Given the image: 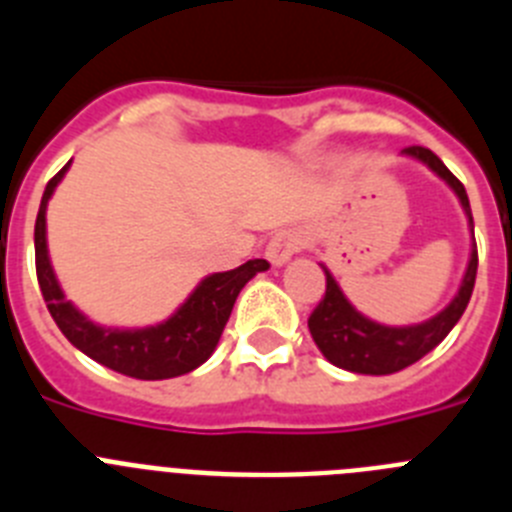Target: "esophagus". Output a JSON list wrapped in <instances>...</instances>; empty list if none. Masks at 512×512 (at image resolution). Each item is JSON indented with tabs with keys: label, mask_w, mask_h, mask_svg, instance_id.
<instances>
[{
	"label": "esophagus",
	"mask_w": 512,
	"mask_h": 512,
	"mask_svg": "<svg viewBox=\"0 0 512 512\" xmlns=\"http://www.w3.org/2000/svg\"><path fill=\"white\" fill-rule=\"evenodd\" d=\"M302 246V235L297 230H282L269 241L264 256L269 259L271 266H284Z\"/></svg>",
	"instance_id": "esophagus-1"
}]
</instances>
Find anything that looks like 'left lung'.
Returning a JSON list of instances; mask_svg holds the SVG:
<instances>
[{
    "mask_svg": "<svg viewBox=\"0 0 512 512\" xmlns=\"http://www.w3.org/2000/svg\"><path fill=\"white\" fill-rule=\"evenodd\" d=\"M402 156L415 158L423 166H428L438 179L449 184V189L456 194V200H459L461 210L467 215L469 233H472V248H469L467 269H464V277H461L454 300L443 307L441 312L423 320V323L410 325H384L372 318H366L364 312H359L348 302V297L343 295V289L338 287L336 277L330 274L328 266L320 264L325 271V297L312 310L310 320H307V328H310V336L315 341V346L320 348V354L330 364L354 374L382 377V374H395L400 369H405V366L415 364L418 359H423L459 323V318L464 315V310L469 305V297H472L474 279H477L474 220L464 184L428 148L410 146L402 151Z\"/></svg>",
    "mask_w": 512,
    "mask_h": 512,
    "instance_id": "left-lung-1",
    "label": "left lung"
}]
</instances>
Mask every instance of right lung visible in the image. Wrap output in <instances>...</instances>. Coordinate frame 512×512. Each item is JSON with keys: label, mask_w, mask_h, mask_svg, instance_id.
Instances as JSON below:
<instances>
[{"label": "right lung", "mask_w": 512, "mask_h": 512, "mask_svg": "<svg viewBox=\"0 0 512 512\" xmlns=\"http://www.w3.org/2000/svg\"><path fill=\"white\" fill-rule=\"evenodd\" d=\"M69 166L71 161L48 182L35 220V269H38L40 292L56 325L81 354L125 377L153 382V379H171L194 372L217 348L241 289L256 274L269 269V261L251 259L238 269L210 274L192 289V295L169 318L156 325L110 328L94 323L74 302L66 300L48 256L45 210Z\"/></svg>", "instance_id": "right-lung-1"}]
</instances>
